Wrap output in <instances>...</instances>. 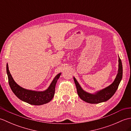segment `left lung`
I'll return each mask as SVG.
<instances>
[{"label": "left lung", "instance_id": "1", "mask_svg": "<svg viewBox=\"0 0 131 131\" xmlns=\"http://www.w3.org/2000/svg\"><path fill=\"white\" fill-rule=\"evenodd\" d=\"M118 62V74L114 82L107 87L97 91L94 93H88L83 90L77 79L74 77V80L77 87V93L80 98L84 101L90 103V104H99V103L105 102L109 100L117 90L118 86L122 80V76H123V67H122V61L119 57Z\"/></svg>", "mask_w": 131, "mask_h": 131}]
</instances>
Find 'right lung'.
<instances>
[{"instance_id": "right-lung-1", "label": "right lung", "mask_w": 131, "mask_h": 131, "mask_svg": "<svg viewBox=\"0 0 131 131\" xmlns=\"http://www.w3.org/2000/svg\"><path fill=\"white\" fill-rule=\"evenodd\" d=\"M7 74L10 87L14 94L21 101L33 105H41L48 103L52 100L55 92V87L61 73L58 74L52 80L48 88L43 91L29 90L17 84L9 72L7 63Z\"/></svg>"}]
</instances>
